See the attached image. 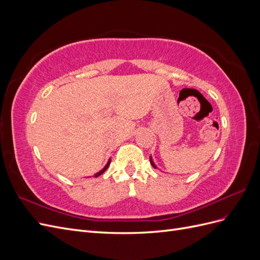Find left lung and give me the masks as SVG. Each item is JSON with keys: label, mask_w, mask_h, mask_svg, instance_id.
<instances>
[{"label": "left lung", "mask_w": 260, "mask_h": 260, "mask_svg": "<svg viewBox=\"0 0 260 260\" xmlns=\"http://www.w3.org/2000/svg\"><path fill=\"white\" fill-rule=\"evenodd\" d=\"M149 160H151V164H152V166L154 167V168H157V166L155 165V162H154V160H153V158H152V155L149 156Z\"/></svg>", "instance_id": "obj_1"}]
</instances>
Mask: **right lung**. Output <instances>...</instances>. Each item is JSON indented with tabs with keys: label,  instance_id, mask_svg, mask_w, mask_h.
<instances>
[{
	"label": "right lung",
	"instance_id": "obj_1",
	"mask_svg": "<svg viewBox=\"0 0 260 260\" xmlns=\"http://www.w3.org/2000/svg\"><path fill=\"white\" fill-rule=\"evenodd\" d=\"M109 164H111V159H108L107 164L105 165V167H104L103 169H102V170H100L99 172H96V174H95V175H94L93 177H94V178H96V177H100V176H101L102 174H104V171H105V170H106V169L108 168V166H109Z\"/></svg>",
	"mask_w": 260,
	"mask_h": 260
}]
</instances>
